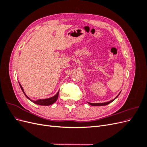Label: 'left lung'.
<instances>
[{
  "label": "left lung",
  "mask_w": 147,
  "mask_h": 147,
  "mask_svg": "<svg viewBox=\"0 0 147 147\" xmlns=\"http://www.w3.org/2000/svg\"><path fill=\"white\" fill-rule=\"evenodd\" d=\"M120 92L118 94V95L115 97V99H113V100H110V101H109V102H104V103H90V102H88V103L90 104V105H92V106H103V105H108V104H109L110 103H111V102H113L115 99H116L117 97H118V96L119 95V94H120Z\"/></svg>",
  "instance_id": "left-lung-1"
}]
</instances>
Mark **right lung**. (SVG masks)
<instances>
[{
    "mask_svg": "<svg viewBox=\"0 0 147 147\" xmlns=\"http://www.w3.org/2000/svg\"><path fill=\"white\" fill-rule=\"evenodd\" d=\"M19 84H20V86L21 87V89L22 90V91H23V92L24 94V95L26 96V97H27V98L29 100H30L31 102H32L33 103H34V104H36L37 105H50L54 104L55 102L57 100V98H58V95H59V91L57 92V94L55 96H53L51 97H50V98L45 99H38V100H33L32 99H30L29 97L25 94L23 87H22V86L21 85V84L20 83H19Z\"/></svg>",
    "mask_w": 147,
    "mask_h": 147,
    "instance_id": "1",
    "label": "right lung"
}]
</instances>
